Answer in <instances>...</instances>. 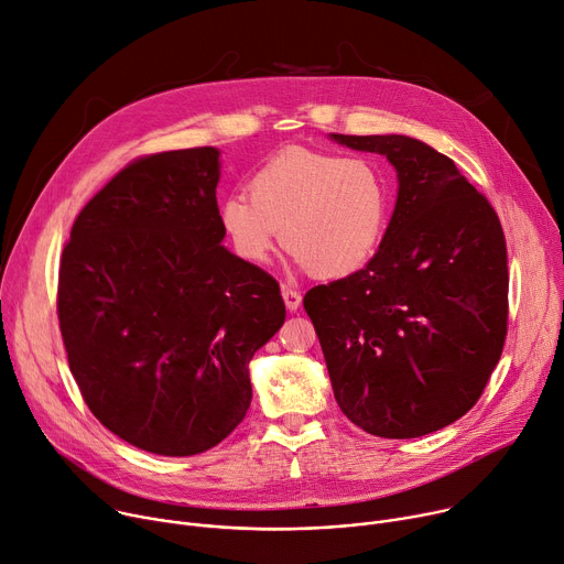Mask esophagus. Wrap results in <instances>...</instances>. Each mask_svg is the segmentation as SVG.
Returning <instances> with one entry per match:
<instances>
[{"mask_svg": "<svg viewBox=\"0 0 564 564\" xmlns=\"http://www.w3.org/2000/svg\"><path fill=\"white\" fill-rule=\"evenodd\" d=\"M281 292H283L285 308H288L290 313L299 311V305H301V292H299V290H292V288H283Z\"/></svg>", "mask_w": 564, "mask_h": 564, "instance_id": "34e87169", "label": "esophagus"}]
</instances>
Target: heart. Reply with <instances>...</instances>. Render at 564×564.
I'll list each match as a JSON object with an SVG mask.
<instances>
[{"instance_id": "heart-1", "label": "heart", "mask_w": 564, "mask_h": 564, "mask_svg": "<svg viewBox=\"0 0 564 564\" xmlns=\"http://www.w3.org/2000/svg\"><path fill=\"white\" fill-rule=\"evenodd\" d=\"M242 193L220 202L218 218L238 259L261 265L279 240L294 263L319 279L362 270L378 251L391 212L384 171L367 158L288 148Z\"/></svg>"}]
</instances>
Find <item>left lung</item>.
Returning a JSON list of instances; mask_svg holds the SVG:
<instances>
[{"label":"left lung","instance_id":"1","mask_svg":"<svg viewBox=\"0 0 564 564\" xmlns=\"http://www.w3.org/2000/svg\"><path fill=\"white\" fill-rule=\"evenodd\" d=\"M380 152L398 199L365 270L305 292L335 400L382 438H416L481 398L508 330L501 223L456 164L402 134H330Z\"/></svg>","mask_w":564,"mask_h":564}]
</instances>
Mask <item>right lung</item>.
<instances>
[{
  "label": "right lung",
  "instance_id": "1",
  "mask_svg": "<svg viewBox=\"0 0 564 564\" xmlns=\"http://www.w3.org/2000/svg\"><path fill=\"white\" fill-rule=\"evenodd\" d=\"M212 145L130 162L78 214L58 319L89 412L130 445L207 452L245 419L249 360L285 322L279 283L223 247Z\"/></svg>",
  "mask_w": 564,
  "mask_h": 564
}]
</instances>
